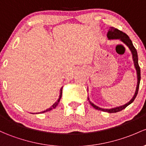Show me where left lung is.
<instances>
[{"instance_id": "8db88e82", "label": "left lung", "mask_w": 146, "mask_h": 146, "mask_svg": "<svg viewBox=\"0 0 146 146\" xmlns=\"http://www.w3.org/2000/svg\"><path fill=\"white\" fill-rule=\"evenodd\" d=\"M107 37L108 40H119L120 41H121L123 44H125L131 51V55H132V59L133 62H134V67L136 69V75H137V85H136V88L135 93H134L133 98L131 99V100H129V102H128L127 103H126L125 104L122 105V106H116V107L111 108V109H103V108L99 107V106H97V105L94 104L90 100V98L88 97V100H89V102L93 108H95V109H98V110L104 111V112H108V113H116L118 112V111H120L123 110L124 109L127 107L128 105L134 102V100H135L136 95L138 94V91H139V84H140V81H141V70L140 67H139V62H138V54L137 51H136L135 47L133 45L132 42L130 40L129 37H128L127 35H126L125 33H124L122 31H119L117 29H115L113 27H110L109 29V31L107 32Z\"/></svg>"}]
</instances>
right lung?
I'll return each mask as SVG.
<instances>
[{
	"instance_id": "right-lung-1",
	"label": "right lung",
	"mask_w": 146,
	"mask_h": 146,
	"mask_svg": "<svg viewBox=\"0 0 146 146\" xmlns=\"http://www.w3.org/2000/svg\"><path fill=\"white\" fill-rule=\"evenodd\" d=\"M62 88H61V89H60V95H59V98L58 99V100H57V101H56V102H55L54 104H53L52 106H51V107H50V108H48V109H46V111H42V112H41V113H45V112H46V111H51V110H52V109H55V108H56V106H57V105L58 104L59 102H60V98H61V97H62Z\"/></svg>"
}]
</instances>
